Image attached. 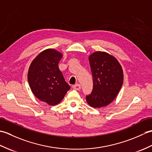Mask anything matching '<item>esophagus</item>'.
Here are the masks:
<instances>
[{
	"mask_svg": "<svg viewBox=\"0 0 152 152\" xmlns=\"http://www.w3.org/2000/svg\"><path fill=\"white\" fill-rule=\"evenodd\" d=\"M72 88L75 90H80V89H81V86H80L79 83H76V84L72 86Z\"/></svg>",
	"mask_w": 152,
	"mask_h": 152,
	"instance_id": "34e87169",
	"label": "esophagus"
}]
</instances>
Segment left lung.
Segmentation results:
<instances>
[{
  "mask_svg": "<svg viewBox=\"0 0 152 152\" xmlns=\"http://www.w3.org/2000/svg\"><path fill=\"white\" fill-rule=\"evenodd\" d=\"M93 76V91L86 101L93 108L108 105L118 95L124 82V72L118 61L106 52L95 51L89 57Z\"/></svg>",
  "mask_w": 152,
  "mask_h": 152,
  "instance_id": "left-lung-1",
  "label": "left lung"
}]
</instances>
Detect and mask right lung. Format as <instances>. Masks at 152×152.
Here are the masks:
<instances>
[{"label":"right lung","instance_id":"right-lung-1","mask_svg":"<svg viewBox=\"0 0 152 152\" xmlns=\"http://www.w3.org/2000/svg\"><path fill=\"white\" fill-rule=\"evenodd\" d=\"M63 54L54 49L42 51L31 63L28 82L32 92L40 101L54 106L62 101L70 89L59 69Z\"/></svg>","mask_w":152,"mask_h":152}]
</instances>
